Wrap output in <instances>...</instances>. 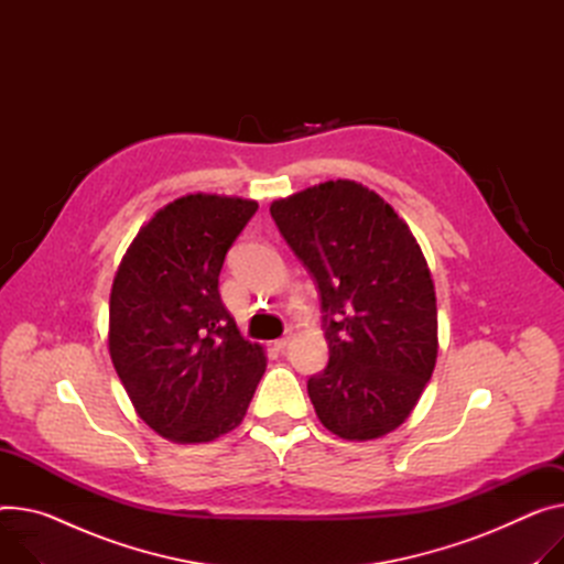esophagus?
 Listing matches in <instances>:
<instances>
[{"mask_svg":"<svg viewBox=\"0 0 564 564\" xmlns=\"http://www.w3.org/2000/svg\"><path fill=\"white\" fill-rule=\"evenodd\" d=\"M291 338H293L291 334H286V336H282V338H278V340L273 343V345H275V350H284V348H286V345L291 343Z\"/></svg>","mask_w":564,"mask_h":564,"instance_id":"1","label":"esophagus"}]
</instances>
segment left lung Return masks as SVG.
Masks as SVG:
<instances>
[{
    "label": "left lung",
    "instance_id": "left-lung-1",
    "mask_svg": "<svg viewBox=\"0 0 564 564\" xmlns=\"http://www.w3.org/2000/svg\"><path fill=\"white\" fill-rule=\"evenodd\" d=\"M316 278L329 364L307 383L325 429L375 441L415 409L438 359V307L413 232L377 192L327 181L271 203Z\"/></svg>",
    "mask_w": 564,
    "mask_h": 564
}]
</instances>
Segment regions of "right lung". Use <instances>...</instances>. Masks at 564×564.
Masks as SVG:
<instances>
[{
    "mask_svg": "<svg viewBox=\"0 0 564 564\" xmlns=\"http://www.w3.org/2000/svg\"><path fill=\"white\" fill-rule=\"evenodd\" d=\"M257 200L187 194L158 209L126 248L110 291L108 350L135 413L158 436L212 443L237 429L267 370L241 336L219 273Z\"/></svg>",
    "mask_w": 564,
    "mask_h": 564,
    "instance_id": "add662e5",
    "label": "right lung"
}]
</instances>
